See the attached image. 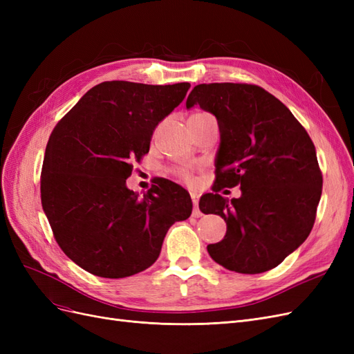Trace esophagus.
<instances>
[{"mask_svg":"<svg viewBox=\"0 0 354 354\" xmlns=\"http://www.w3.org/2000/svg\"><path fill=\"white\" fill-rule=\"evenodd\" d=\"M190 198H192V202H194V217H201L202 212L199 211V196L198 194H190Z\"/></svg>","mask_w":354,"mask_h":354,"instance_id":"obj_1","label":"esophagus"}]
</instances>
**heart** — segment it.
<instances>
[{
	"label": "heart",
	"mask_w": 354,
	"mask_h": 354,
	"mask_svg": "<svg viewBox=\"0 0 354 354\" xmlns=\"http://www.w3.org/2000/svg\"><path fill=\"white\" fill-rule=\"evenodd\" d=\"M174 174L180 178V180H183V181H186V183H194V174H192V171L190 169H187V168H177V169H174Z\"/></svg>",
	"instance_id": "1"
}]
</instances>
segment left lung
<instances>
[{
  "instance_id": "left-lung-1",
  "label": "left lung",
  "mask_w": 354,
  "mask_h": 354,
  "mask_svg": "<svg viewBox=\"0 0 354 354\" xmlns=\"http://www.w3.org/2000/svg\"><path fill=\"white\" fill-rule=\"evenodd\" d=\"M216 115L221 143L214 194L199 209L227 224L221 242L208 245L224 269L257 274L279 266L313 229L322 195V171L304 127L273 94L254 84H199L186 108ZM241 186L229 201L224 187Z\"/></svg>"
}]
</instances>
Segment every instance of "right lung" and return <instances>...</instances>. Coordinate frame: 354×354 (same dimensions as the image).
<instances>
[{"instance_id":"1","label":"right lung","mask_w":354,"mask_h":354,"mask_svg":"<svg viewBox=\"0 0 354 354\" xmlns=\"http://www.w3.org/2000/svg\"><path fill=\"white\" fill-rule=\"evenodd\" d=\"M189 88L106 81L53 130L41 169L42 209L62 251L88 273L120 279L146 270L168 229L190 217L192 199L173 181L158 178L143 196L125 186L156 125Z\"/></svg>"}]
</instances>
